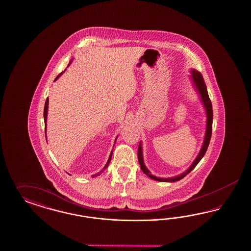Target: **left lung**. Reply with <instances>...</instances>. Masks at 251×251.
I'll use <instances>...</instances> for the list:
<instances>
[{
  "instance_id": "obj_1",
  "label": "left lung",
  "mask_w": 251,
  "mask_h": 251,
  "mask_svg": "<svg viewBox=\"0 0 251 251\" xmlns=\"http://www.w3.org/2000/svg\"><path fill=\"white\" fill-rule=\"evenodd\" d=\"M191 77H192L193 82H194V84H195L196 87H197L198 91L201 94L202 102H203L204 106H205L206 113H207V129H206L205 138H204L203 145H202V147L201 149V152L199 153L197 158L194 160L192 165L190 166V168L186 172H184L181 175L171 177V178H160V177H156V176H152L151 174V172L145 167L144 159H143L142 145L140 144L139 147H138V160H139V164H140L141 168H142V170H143V172L145 173V175L148 176L149 177H151V178L154 179V180L162 181V182H175V181H177V180H180L185 176L188 175L194 167L197 166L198 163L204 156L206 151H207V148H208L209 144H210V140H211V137H212V130H213V114L212 102H211V99L209 98L205 82H204V79H203V77L201 75V74H200L199 72H196L195 70H193Z\"/></svg>"
}]
</instances>
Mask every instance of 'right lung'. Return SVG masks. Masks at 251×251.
Wrapping results in <instances>:
<instances>
[{"label": "right lung", "instance_id": "1", "mask_svg": "<svg viewBox=\"0 0 251 251\" xmlns=\"http://www.w3.org/2000/svg\"><path fill=\"white\" fill-rule=\"evenodd\" d=\"M61 74H62V73H61L59 75L57 76L55 80H57V79L61 76ZM48 106H49V99H47V100H46L45 106H44V122H45V126L47 125V124H46V122H47V114H48ZM116 139H117V138H116ZM112 152H113V151H112L111 153H110V156H109L108 161H107V163H106V167H104V169H106V167H108V164H109V162H110V160H111V156H112ZM104 169H102V170H101L100 172H99L98 174H96V175H94L93 176H97L100 175V174L103 172V170H104Z\"/></svg>", "mask_w": 251, "mask_h": 251}]
</instances>
